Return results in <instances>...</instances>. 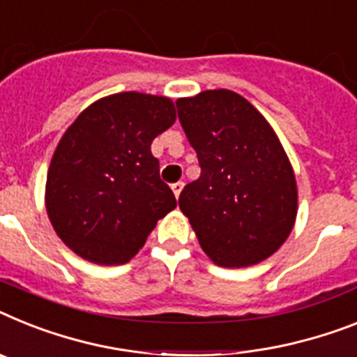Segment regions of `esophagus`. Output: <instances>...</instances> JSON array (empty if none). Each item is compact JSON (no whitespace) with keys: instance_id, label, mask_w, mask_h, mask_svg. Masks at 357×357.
<instances>
[{"instance_id":"obj_1","label":"esophagus","mask_w":357,"mask_h":357,"mask_svg":"<svg viewBox=\"0 0 357 357\" xmlns=\"http://www.w3.org/2000/svg\"><path fill=\"white\" fill-rule=\"evenodd\" d=\"M181 190H183V183H181V181H178V183L172 185V192H174V196H176V199H179V194H181Z\"/></svg>"}]
</instances>
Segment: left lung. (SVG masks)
<instances>
[{
    "label": "left lung",
    "mask_w": 357,
    "mask_h": 357,
    "mask_svg": "<svg viewBox=\"0 0 357 357\" xmlns=\"http://www.w3.org/2000/svg\"><path fill=\"white\" fill-rule=\"evenodd\" d=\"M202 176L179 194L203 252L215 265L261 263L285 243L298 215L289 155L263 114L218 89L176 101Z\"/></svg>",
    "instance_id": "1"
}]
</instances>
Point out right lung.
Listing matches in <instances>:
<instances>
[{
	"label": "right lung",
	"instance_id": "right-lung-1",
	"mask_svg": "<svg viewBox=\"0 0 357 357\" xmlns=\"http://www.w3.org/2000/svg\"><path fill=\"white\" fill-rule=\"evenodd\" d=\"M174 121L170 98L132 91L94 101L65 130L47 172L45 206L72 252L96 265H123L176 208L151 152Z\"/></svg>",
	"mask_w": 357,
	"mask_h": 357
}]
</instances>
